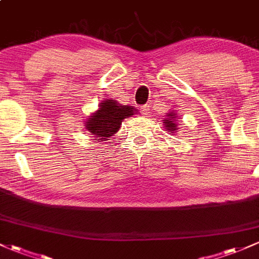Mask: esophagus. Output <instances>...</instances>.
Wrapping results in <instances>:
<instances>
[{"instance_id": "esophagus-1", "label": "esophagus", "mask_w": 259, "mask_h": 259, "mask_svg": "<svg viewBox=\"0 0 259 259\" xmlns=\"http://www.w3.org/2000/svg\"><path fill=\"white\" fill-rule=\"evenodd\" d=\"M149 107H151V106H149V105H144V106H142V107H141L142 112H143L144 115H148L149 110H151V108H149Z\"/></svg>"}]
</instances>
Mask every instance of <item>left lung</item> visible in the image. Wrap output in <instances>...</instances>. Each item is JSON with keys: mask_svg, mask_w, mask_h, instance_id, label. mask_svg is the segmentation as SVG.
I'll return each instance as SVG.
<instances>
[{"mask_svg": "<svg viewBox=\"0 0 259 259\" xmlns=\"http://www.w3.org/2000/svg\"><path fill=\"white\" fill-rule=\"evenodd\" d=\"M175 117H177V115H175L174 112H170L168 115V118H165L164 119V124H165L166 126V128H168L169 131H175V130H178V127H177V124H175V122H174V119H175Z\"/></svg>", "mask_w": 259, "mask_h": 259, "instance_id": "1", "label": "left lung"}]
</instances>
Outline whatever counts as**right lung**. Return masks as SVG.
<instances>
[{
    "label": "right lung",
    "instance_id": "obj_1",
    "mask_svg": "<svg viewBox=\"0 0 259 259\" xmlns=\"http://www.w3.org/2000/svg\"><path fill=\"white\" fill-rule=\"evenodd\" d=\"M133 113L135 108L132 106H119L117 101L107 99L86 122V128L97 140L106 141L119 130L122 121Z\"/></svg>",
    "mask_w": 259,
    "mask_h": 259
}]
</instances>
